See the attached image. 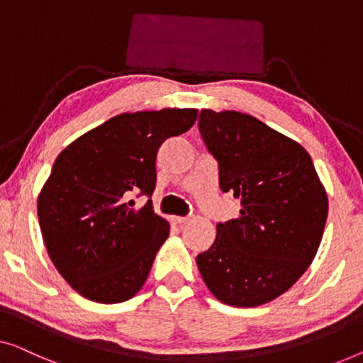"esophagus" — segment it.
<instances>
[{
  "label": "esophagus",
  "mask_w": 363,
  "mask_h": 363,
  "mask_svg": "<svg viewBox=\"0 0 363 363\" xmlns=\"http://www.w3.org/2000/svg\"><path fill=\"white\" fill-rule=\"evenodd\" d=\"M188 220H190V218H186V216H177L175 218V223L177 224H186Z\"/></svg>",
  "instance_id": "esophagus-1"
}]
</instances>
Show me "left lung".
<instances>
[{
	"label": "left lung",
	"instance_id": "obj_1",
	"mask_svg": "<svg viewBox=\"0 0 363 363\" xmlns=\"http://www.w3.org/2000/svg\"><path fill=\"white\" fill-rule=\"evenodd\" d=\"M199 133L219 164V186L240 216L216 225L196 264L209 291L238 308L283 295L321 244L328 194L306 150L250 114L201 109Z\"/></svg>",
	"mask_w": 363,
	"mask_h": 363
}]
</instances>
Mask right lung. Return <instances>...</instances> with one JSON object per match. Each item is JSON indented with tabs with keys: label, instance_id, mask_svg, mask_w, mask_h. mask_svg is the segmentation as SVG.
I'll return each instance as SVG.
<instances>
[{
	"label": "right lung",
	"instance_id": "add662e5",
	"mask_svg": "<svg viewBox=\"0 0 363 363\" xmlns=\"http://www.w3.org/2000/svg\"><path fill=\"white\" fill-rule=\"evenodd\" d=\"M196 118L191 108L118 114L55 159L38 199L39 224L55 269L82 296L113 304L143 288L170 224L152 199L143 208L127 199L152 196L160 145Z\"/></svg>",
	"mask_w": 363,
	"mask_h": 363
}]
</instances>
